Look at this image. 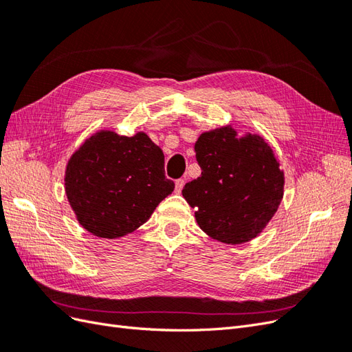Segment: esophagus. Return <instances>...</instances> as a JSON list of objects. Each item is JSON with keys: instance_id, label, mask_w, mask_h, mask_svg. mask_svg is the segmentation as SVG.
<instances>
[{"instance_id": "1", "label": "esophagus", "mask_w": 352, "mask_h": 352, "mask_svg": "<svg viewBox=\"0 0 352 352\" xmlns=\"http://www.w3.org/2000/svg\"><path fill=\"white\" fill-rule=\"evenodd\" d=\"M175 185H176V188H175V189H176V192H177V194H180V192H182L184 186H185V180H184V179H177Z\"/></svg>"}]
</instances>
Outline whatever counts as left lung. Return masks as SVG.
Masks as SVG:
<instances>
[{
  "mask_svg": "<svg viewBox=\"0 0 352 352\" xmlns=\"http://www.w3.org/2000/svg\"><path fill=\"white\" fill-rule=\"evenodd\" d=\"M201 176L182 195L198 226L223 243L257 238L278 211L285 176L260 135L239 136L230 124L201 133L195 142Z\"/></svg>",
  "mask_w": 352,
  "mask_h": 352,
  "instance_id": "1",
  "label": "left lung"
}]
</instances>
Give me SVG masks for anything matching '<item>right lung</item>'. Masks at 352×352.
I'll return each instance as SVG.
<instances>
[{
	"label": "right lung",
	"instance_id": "add662e5",
	"mask_svg": "<svg viewBox=\"0 0 352 352\" xmlns=\"http://www.w3.org/2000/svg\"><path fill=\"white\" fill-rule=\"evenodd\" d=\"M65 189L79 225L98 238L132 233L173 192L164 154L150 136L100 131L70 157Z\"/></svg>",
	"mask_w": 352,
	"mask_h": 352
}]
</instances>
